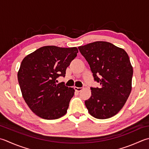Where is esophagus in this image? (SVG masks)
Here are the masks:
<instances>
[{"label": "esophagus", "instance_id": "1", "mask_svg": "<svg viewBox=\"0 0 149 149\" xmlns=\"http://www.w3.org/2000/svg\"><path fill=\"white\" fill-rule=\"evenodd\" d=\"M74 89H75V90L76 92H79L81 91V90H83V88H81V87H74Z\"/></svg>", "mask_w": 149, "mask_h": 149}]
</instances>
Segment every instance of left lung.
I'll list each match as a JSON object with an SVG mask.
<instances>
[{"label": "left lung", "mask_w": 149, "mask_h": 149, "mask_svg": "<svg viewBox=\"0 0 149 149\" xmlns=\"http://www.w3.org/2000/svg\"><path fill=\"white\" fill-rule=\"evenodd\" d=\"M95 81L100 88L91 87V97L84 101L90 114L97 119L115 116L126 103L132 90L133 68L123 49L105 41L79 46Z\"/></svg>", "instance_id": "1"}]
</instances>
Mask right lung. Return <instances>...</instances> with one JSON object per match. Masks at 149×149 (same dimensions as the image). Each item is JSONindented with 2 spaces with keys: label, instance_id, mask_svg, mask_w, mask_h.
<instances>
[{
  "label": "right lung",
  "instance_id": "1",
  "mask_svg": "<svg viewBox=\"0 0 149 149\" xmlns=\"http://www.w3.org/2000/svg\"><path fill=\"white\" fill-rule=\"evenodd\" d=\"M78 53L76 47L46 46L22 60L17 74L22 97L31 111L45 119L60 118L67 112L75 90L57 79Z\"/></svg>",
  "mask_w": 149,
  "mask_h": 149
}]
</instances>
